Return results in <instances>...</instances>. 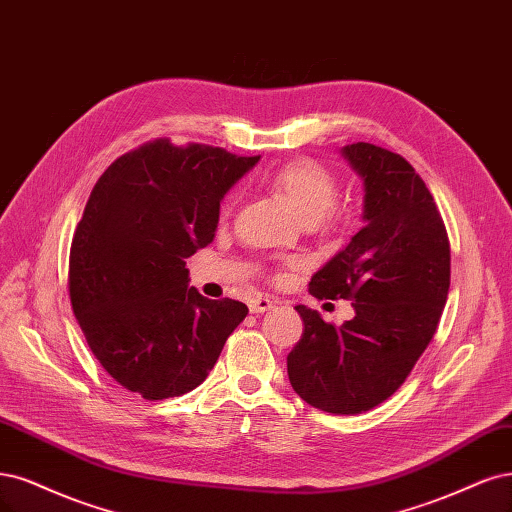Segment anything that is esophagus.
Listing matches in <instances>:
<instances>
[{"label": "esophagus", "instance_id": "obj_1", "mask_svg": "<svg viewBox=\"0 0 512 512\" xmlns=\"http://www.w3.org/2000/svg\"><path fill=\"white\" fill-rule=\"evenodd\" d=\"M275 307V303L267 296H254L250 301V311L252 313H264V311H271Z\"/></svg>", "mask_w": 512, "mask_h": 512}]
</instances>
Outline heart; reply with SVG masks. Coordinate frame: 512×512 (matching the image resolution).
<instances>
[{"label":"heart","instance_id":"1","mask_svg":"<svg viewBox=\"0 0 512 512\" xmlns=\"http://www.w3.org/2000/svg\"><path fill=\"white\" fill-rule=\"evenodd\" d=\"M271 186L303 224H315L328 216L339 197L334 173L309 158H298L275 171Z\"/></svg>","mask_w":512,"mask_h":512}]
</instances>
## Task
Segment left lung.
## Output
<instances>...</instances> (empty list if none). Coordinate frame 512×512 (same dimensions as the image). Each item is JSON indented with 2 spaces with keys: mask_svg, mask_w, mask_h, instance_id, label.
<instances>
[{
  "mask_svg": "<svg viewBox=\"0 0 512 512\" xmlns=\"http://www.w3.org/2000/svg\"><path fill=\"white\" fill-rule=\"evenodd\" d=\"M364 182V226L309 281L315 298H347L341 328L296 305L303 337L288 354L294 392L334 415L370 411L411 375L432 341L451 277L447 228L415 169L373 144L341 148Z\"/></svg>",
  "mask_w": 512,
  "mask_h": 512,
  "instance_id": "obj_1",
  "label": "left lung"
}]
</instances>
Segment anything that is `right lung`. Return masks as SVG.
Returning a JSON list of instances; mask_svg holds the SVG:
<instances>
[{
    "label": "right lung",
    "mask_w": 512,
    "mask_h": 512,
    "mask_svg": "<svg viewBox=\"0 0 512 512\" xmlns=\"http://www.w3.org/2000/svg\"><path fill=\"white\" fill-rule=\"evenodd\" d=\"M258 161L156 139L97 180L69 250V298L95 358L129 392L195 390L248 315L190 288L186 258L214 241L220 201Z\"/></svg>",
    "instance_id": "add662e5"
}]
</instances>
